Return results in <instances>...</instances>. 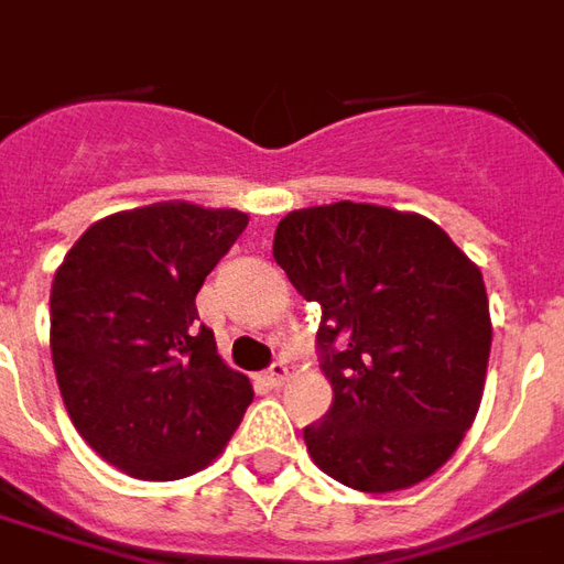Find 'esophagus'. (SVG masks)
Returning a JSON list of instances; mask_svg holds the SVG:
<instances>
[{
	"mask_svg": "<svg viewBox=\"0 0 564 564\" xmlns=\"http://www.w3.org/2000/svg\"><path fill=\"white\" fill-rule=\"evenodd\" d=\"M262 378H265V383H269V387H281L283 380L290 378V368H286V362H274V366H271L269 371L262 375Z\"/></svg>",
	"mask_w": 564,
	"mask_h": 564,
	"instance_id": "1",
	"label": "esophagus"
}]
</instances>
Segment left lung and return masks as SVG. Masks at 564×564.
Returning a JSON list of instances; mask_svg holds the SVG:
<instances>
[{
    "label": "left lung",
    "instance_id": "obj_1",
    "mask_svg": "<svg viewBox=\"0 0 564 564\" xmlns=\"http://www.w3.org/2000/svg\"><path fill=\"white\" fill-rule=\"evenodd\" d=\"M274 259L323 307L319 368L335 399L305 429L314 465L359 492L432 477L484 399L492 319L480 269L423 214L366 202L290 210Z\"/></svg>",
    "mask_w": 564,
    "mask_h": 564
}]
</instances>
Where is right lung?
<instances>
[{
	"instance_id": "obj_1",
	"label": "right lung",
	"mask_w": 564,
	"mask_h": 564,
	"mask_svg": "<svg viewBox=\"0 0 564 564\" xmlns=\"http://www.w3.org/2000/svg\"><path fill=\"white\" fill-rule=\"evenodd\" d=\"M247 214L156 202L96 220L51 286V356L80 437L139 480L217 459L253 402L250 380L198 326L196 293Z\"/></svg>"
}]
</instances>
